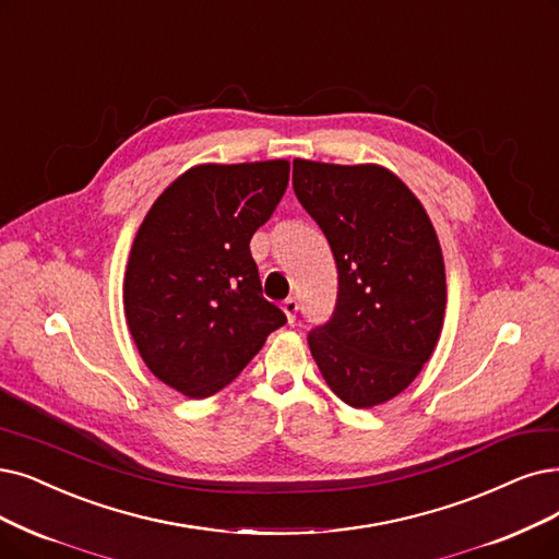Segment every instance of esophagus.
I'll list each match as a JSON object with an SVG mask.
<instances>
[{"mask_svg":"<svg viewBox=\"0 0 559 559\" xmlns=\"http://www.w3.org/2000/svg\"><path fill=\"white\" fill-rule=\"evenodd\" d=\"M282 309H284V314H286L288 323H294V321H296V314H298V300H296V298H286V300L282 302Z\"/></svg>","mask_w":559,"mask_h":559,"instance_id":"esophagus-1","label":"esophagus"}]
</instances>
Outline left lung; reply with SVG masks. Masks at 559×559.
<instances>
[{"label":"left lung","mask_w":559,"mask_h":559,"mask_svg":"<svg viewBox=\"0 0 559 559\" xmlns=\"http://www.w3.org/2000/svg\"><path fill=\"white\" fill-rule=\"evenodd\" d=\"M294 190L337 263V305L309 330V350L344 404H385L440 337L448 288L436 229L404 181L378 165L298 158Z\"/></svg>","instance_id":"obj_1"}]
</instances>
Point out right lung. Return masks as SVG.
<instances>
[{"instance_id": "obj_1", "label": "right lung", "mask_w": 559, "mask_h": 559, "mask_svg": "<svg viewBox=\"0 0 559 559\" xmlns=\"http://www.w3.org/2000/svg\"><path fill=\"white\" fill-rule=\"evenodd\" d=\"M288 163L199 165L155 199L132 242L123 307L146 367L190 399L229 385L286 314L250 252L275 213Z\"/></svg>"}]
</instances>
